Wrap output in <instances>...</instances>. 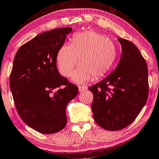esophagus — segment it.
<instances>
[{
	"instance_id": "1",
	"label": "esophagus",
	"mask_w": 159,
	"mask_h": 159,
	"mask_svg": "<svg viewBox=\"0 0 159 159\" xmlns=\"http://www.w3.org/2000/svg\"><path fill=\"white\" fill-rule=\"evenodd\" d=\"M86 89H87L86 87H84V86H79V91H80V92H81V91L86 90Z\"/></svg>"
}]
</instances>
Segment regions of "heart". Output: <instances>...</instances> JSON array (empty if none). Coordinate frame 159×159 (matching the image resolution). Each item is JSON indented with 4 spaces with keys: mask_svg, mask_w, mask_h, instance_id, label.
<instances>
[{
    "mask_svg": "<svg viewBox=\"0 0 159 159\" xmlns=\"http://www.w3.org/2000/svg\"><path fill=\"white\" fill-rule=\"evenodd\" d=\"M116 57L117 49L111 40L101 33L87 30L73 35L71 44H62L57 60L60 73L66 77L70 76L79 63L73 80L81 84L92 77L97 80L104 76L112 67Z\"/></svg>",
    "mask_w": 159,
    "mask_h": 159,
    "instance_id": "b5f03b06",
    "label": "heart"
}]
</instances>
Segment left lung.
<instances>
[{
	"label": "left lung",
	"mask_w": 159,
	"mask_h": 159,
	"mask_svg": "<svg viewBox=\"0 0 159 159\" xmlns=\"http://www.w3.org/2000/svg\"><path fill=\"white\" fill-rule=\"evenodd\" d=\"M122 46L119 63L106 79L89 89L93 93L92 109L97 123L116 131L136 119L148 97V73L146 60L133 42L118 39Z\"/></svg>",
	"instance_id": "left-lung-1"
}]
</instances>
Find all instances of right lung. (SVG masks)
<instances>
[{
  "label": "right lung",
  "mask_w": 159,
  "mask_h": 159,
  "mask_svg": "<svg viewBox=\"0 0 159 159\" xmlns=\"http://www.w3.org/2000/svg\"><path fill=\"white\" fill-rule=\"evenodd\" d=\"M72 29L42 33L20 47L10 74V88L17 112L25 123L43 134L57 133L67 123L68 102L78 86L62 77L57 55Z\"/></svg>",
  "instance_id": "right-lung-1"
}]
</instances>
